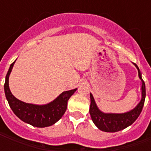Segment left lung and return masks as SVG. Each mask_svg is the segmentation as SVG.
<instances>
[{
    "instance_id": "left-lung-1",
    "label": "left lung",
    "mask_w": 151,
    "mask_h": 151,
    "mask_svg": "<svg viewBox=\"0 0 151 151\" xmlns=\"http://www.w3.org/2000/svg\"><path fill=\"white\" fill-rule=\"evenodd\" d=\"M133 65L137 69L138 77L142 83L141 88L142 89L141 101L133 109L124 113H105L98 108L93 95L91 93L90 94L91 106L89 111L94 124L101 131L108 132V133H115L124 129L131 125L137 119V117L139 116V115L142 112L145 99H146V86H145V82L142 78V73L140 72L139 68L135 63H133Z\"/></svg>"
}]
</instances>
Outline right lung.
Returning a JSON list of instances; mask_svg holds the SVG:
<instances>
[{
  "label": "right lung",
  "instance_id": "obj_1",
  "mask_svg": "<svg viewBox=\"0 0 151 151\" xmlns=\"http://www.w3.org/2000/svg\"><path fill=\"white\" fill-rule=\"evenodd\" d=\"M15 61L10 65L4 85L5 97L12 111L20 120L32 126L44 128L56 123L65 112L68 100L77 88L62 92L57 98L47 104H33L21 101L13 95L9 86V78Z\"/></svg>",
  "mask_w": 151,
  "mask_h": 151
}]
</instances>
